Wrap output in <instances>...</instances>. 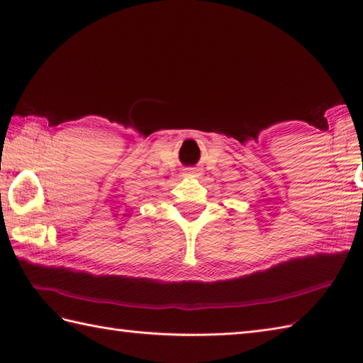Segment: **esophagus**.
Wrapping results in <instances>:
<instances>
[{"instance_id":"obj_1","label":"esophagus","mask_w":363,"mask_h":363,"mask_svg":"<svg viewBox=\"0 0 363 363\" xmlns=\"http://www.w3.org/2000/svg\"><path fill=\"white\" fill-rule=\"evenodd\" d=\"M195 173H196L195 168H189V169H187V174H195Z\"/></svg>"}]
</instances>
